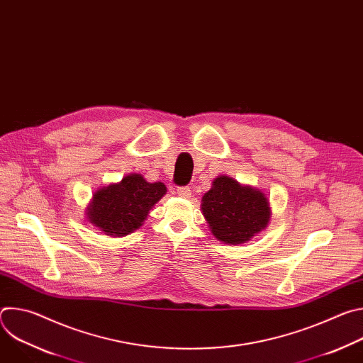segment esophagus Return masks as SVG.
<instances>
[{
    "label": "esophagus",
    "instance_id": "obj_1",
    "mask_svg": "<svg viewBox=\"0 0 363 363\" xmlns=\"http://www.w3.org/2000/svg\"><path fill=\"white\" fill-rule=\"evenodd\" d=\"M177 194L182 198H189L191 196V188L189 186H179L177 189Z\"/></svg>",
    "mask_w": 363,
    "mask_h": 363
}]
</instances>
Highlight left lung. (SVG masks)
<instances>
[{"mask_svg":"<svg viewBox=\"0 0 363 363\" xmlns=\"http://www.w3.org/2000/svg\"><path fill=\"white\" fill-rule=\"evenodd\" d=\"M201 211L213 235L231 245L244 244L269 225L272 210L264 192L221 175L202 196Z\"/></svg>","mask_w":363,"mask_h":363,"instance_id":"1","label":"left lung"}]
</instances>
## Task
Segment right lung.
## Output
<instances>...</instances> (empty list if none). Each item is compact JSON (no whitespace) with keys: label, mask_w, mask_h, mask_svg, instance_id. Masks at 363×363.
<instances>
[{"label":"right lung","mask_w":363,"mask_h":363,"mask_svg":"<svg viewBox=\"0 0 363 363\" xmlns=\"http://www.w3.org/2000/svg\"><path fill=\"white\" fill-rule=\"evenodd\" d=\"M165 194L162 182L150 184L140 174H129L118 184L97 189L86 216L106 235L125 237L143 224L152 206Z\"/></svg>","instance_id":"1"}]
</instances>
